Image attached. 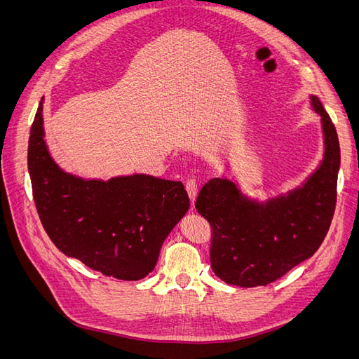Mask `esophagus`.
<instances>
[{
    "label": "esophagus",
    "instance_id": "1",
    "mask_svg": "<svg viewBox=\"0 0 359 359\" xmlns=\"http://www.w3.org/2000/svg\"><path fill=\"white\" fill-rule=\"evenodd\" d=\"M198 181L194 178H189L186 181V190L189 193V198L191 201V205L194 203V201H196V196H198Z\"/></svg>",
    "mask_w": 359,
    "mask_h": 359
}]
</instances>
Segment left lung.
Segmentation results:
<instances>
[{
    "mask_svg": "<svg viewBox=\"0 0 359 359\" xmlns=\"http://www.w3.org/2000/svg\"><path fill=\"white\" fill-rule=\"evenodd\" d=\"M325 157L302 189L266 206L240 196L232 181L212 178L201 189L198 212L211 226L210 259L214 274L227 285L265 286L285 276L320 247L337 203L340 144L337 130L318 97Z\"/></svg>",
    "mask_w": 359,
    "mask_h": 359,
    "instance_id": "8db88e82",
    "label": "left lung"
}]
</instances>
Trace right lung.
Wrapping results in <instances>:
<instances>
[{"mask_svg": "<svg viewBox=\"0 0 359 359\" xmlns=\"http://www.w3.org/2000/svg\"><path fill=\"white\" fill-rule=\"evenodd\" d=\"M43 99L28 140V170L40 222L58 250L99 273L139 280L190 199L181 181L148 175L83 181L52 161L43 139Z\"/></svg>", "mask_w": 359, "mask_h": 359, "instance_id": "right-lung-1", "label": "right lung"}]
</instances>
